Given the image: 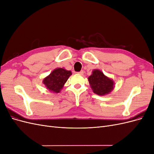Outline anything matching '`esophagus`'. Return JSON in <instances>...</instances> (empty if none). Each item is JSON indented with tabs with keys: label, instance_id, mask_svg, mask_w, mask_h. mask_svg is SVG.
<instances>
[{
	"label": "esophagus",
	"instance_id": "esophagus-1",
	"mask_svg": "<svg viewBox=\"0 0 154 154\" xmlns=\"http://www.w3.org/2000/svg\"><path fill=\"white\" fill-rule=\"evenodd\" d=\"M83 73H84V71H83V70H82V71H80V72H78V74H82H82H83Z\"/></svg>",
	"mask_w": 154,
	"mask_h": 154
}]
</instances>
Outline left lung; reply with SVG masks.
Segmentation results:
<instances>
[{"label":"left lung","instance_id":"left-lung-1","mask_svg":"<svg viewBox=\"0 0 154 154\" xmlns=\"http://www.w3.org/2000/svg\"><path fill=\"white\" fill-rule=\"evenodd\" d=\"M88 80L93 92L97 95L103 96L109 94L114 88V82L105 76L100 70H94Z\"/></svg>","mask_w":154,"mask_h":154}]
</instances>
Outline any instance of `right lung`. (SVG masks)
Listing matches in <instances>:
<instances>
[{
  "label": "right lung",
  "mask_w": 154,
  "mask_h": 154,
  "mask_svg": "<svg viewBox=\"0 0 154 154\" xmlns=\"http://www.w3.org/2000/svg\"><path fill=\"white\" fill-rule=\"evenodd\" d=\"M71 74V71H67L64 69H56L48 76L44 78L43 83L48 89L58 93L63 88L65 83Z\"/></svg>",
  "instance_id": "right-lung-1"
}]
</instances>
